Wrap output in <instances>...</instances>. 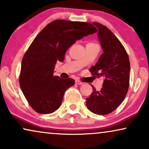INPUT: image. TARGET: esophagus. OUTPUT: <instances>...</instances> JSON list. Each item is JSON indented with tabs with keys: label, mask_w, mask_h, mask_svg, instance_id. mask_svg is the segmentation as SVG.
Wrapping results in <instances>:
<instances>
[{
	"label": "esophagus",
	"mask_w": 149,
	"mask_h": 149,
	"mask_svg": "<svg viewBox=\"0 0 149 149\" xmlns=\"http://www.w3.org/2000/svg\"><path fill=\"white\" fill-rule=\"evenodd\" d=\"M75 84L77 85H82L83 82H81V81H79V80H76L75 81Z\"/></svg>",
	"instance_id": "esophagus-1"
}]
</instances>
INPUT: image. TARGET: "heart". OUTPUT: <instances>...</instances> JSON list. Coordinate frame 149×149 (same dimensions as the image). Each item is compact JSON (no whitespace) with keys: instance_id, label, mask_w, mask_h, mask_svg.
Here are the masks:
<instances>
[{"instance_id":"heart-1","label":"heart","mask_w":149,"mask_h":149,"mask_svg":"<svg viewBox=\"0 0 149 149\" xmlns=\"http://www.w3.org/2000/svg\"><path fill=\"white\" fill-rule=\"evenodd\" d=\"M93 44V43H89V44Z\"/></svg>"}]
</instances>
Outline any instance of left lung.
I'll return each instance as SVG.
<instances>
[{
	"label": "left lung",
	"mask_w": 149,
	"mask_h": 149,
	"mask_svg": "<svg viewBox=\"0 0 149 149\" xmlns=\"http://www.w3.org/2000/svg\"><path fill=\"white\" fill-rule=\"evenodd\" d=\"M98 28V37L103 53L90 68L93 76L103 77V88L86 98V105L92 112L107 115L116 109L124 100L129 86L130 62L128 54L121 42L107 26L93 22Z\"/></svg>",
	"instance_id": "obj_1"
}]
</instances>
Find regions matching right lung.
<instances>
[{"instance_id":"add662e5","label":"right lung","mask_w":149,"mask_h":149,"mask_svg":"<svg viewBox=\"0 0 149 149\" xmlns=\"http://www.w3.org/2000/svg\"><path fill=\"white\" fill-rule=\"evenodd\" d=\"M96 32L89 22L56 20L36 36L22 58L19 76L21 90L36 112L48 114L60 107L65 90L74 80L54 76L55 65L63 61L75 41Z\"/></svg>"}]
</instances>
